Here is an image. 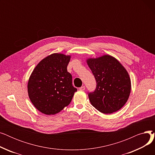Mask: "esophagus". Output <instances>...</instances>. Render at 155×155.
Here are the masks:
<instances>
[{
  "label": "esophagus",
  "mask_w": 155,
  "mask_h": 155,
  "mask_svg": "<svg viewBox=\"0 0 155 155\" xmlns=\"http://www.w3.org/2000/svg\"><path fill=\"white\" fill-rule=\"evenodd\" d=\"M79 90H80V91H85V86H82V87H80V88H79Z\"/></svg>",
  "instance_id": "1"
}]
</instances>
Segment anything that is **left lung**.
Listing matches in <instances>:
<instances>
[{"label":"left lung","instance_id":"8db88e82","mask_svg":"<svg viewBox=\"0 0 155 155\" xmlns=\"http://www.w3.org/2000/svg\"><path fill=\"white\" fill-rule=\"evenodd\" d=\"M87 63L97 83L95 91L88 92L91 104L104 114L119 110L126 103L131 92L127 71L110 55L88 59Z\"/></svg>","mask_w":155,"mask_h":155}]
</instances>
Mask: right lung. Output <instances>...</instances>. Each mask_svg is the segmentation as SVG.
Returning a JSON list of instances; mask_svg holds the SVG:
<instances>
[{"instance_id":"add662e5","label":"right lung","mask_w":155,"mask_h":155,"mask_svg":"<svg viewBox=\"0 0 155 155\" xmlns=\"http://www.w3.org/2000/svg\"><path fill=\"white\" fill-rule=\"evenodd\" d=\"M70 56L54 53L41 61L32 72L28 84L29 99L46 115L58 113L70 104L77 89L67 71Z\"/></svg>"}]
</instances>
